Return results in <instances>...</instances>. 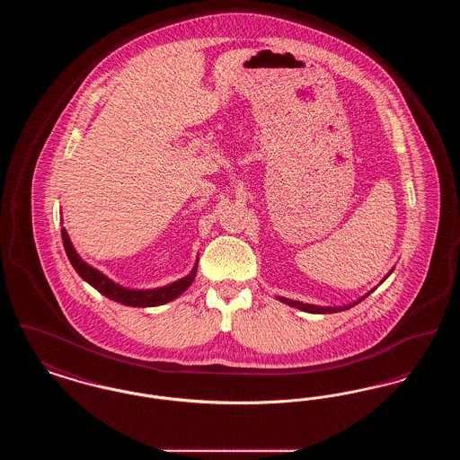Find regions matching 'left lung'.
Wrapping results in <instances>:
<instances>
[{"instance_id": "8db88e82", "label": "left lung", "mask_w": 460, "mask_h": 460, "mask_svg": "<svg viewBox=\"0 0 460 460\" xmlns=\"http://www.w3.org/2000/svg\"><path fill=\"white\" fill-rule=\"evenodd\" d=\"M390 274H392V270H390ZM388 274V276H390ZM386 279V278H385ZM383 279V281H385ZM366 296H369V293L366 295ZM366 296H362L360 300H357V302H353L350 305H343V306H319V305H310V304H302V302H296V300H289V298H283V296H278L283 304H288L289 306H295V308H298V310H304V312H310V314H332V312H341V310H347V308H351V306L357 305L358 302H362Z\"/></svg>"}]
</instances>
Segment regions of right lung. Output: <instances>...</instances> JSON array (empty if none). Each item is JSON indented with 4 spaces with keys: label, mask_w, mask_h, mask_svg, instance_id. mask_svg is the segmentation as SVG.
<instances>
[{
    "label": "right lung",
    "mask_w": 460,
    "mask_h": 460,
    "mask_svg": "<svg viewBox=\"0 0 460 460\" xmlns=\"http://www.w3.org/2000/svg\"><path fill=\"white\" fill-rule=\"evenodd\" d=\"M62 240H64V246H66V257L72 263V267L75 269V272L94 289H98L102 295H105L110 300L117 302V304H122V305L156 306L172 302L174 298L182 295L191 286L193 279H195V274H197L198 261L195 267H193V270L186 278L175 281L172 285L154 288V289H129V288L113 283L103 272H100L98 269H94L89 263L84 262L77 255L72 241L66 234V227H62Z\"/></svg>",
    "instance_id": "1"
}]
</instances>
